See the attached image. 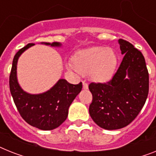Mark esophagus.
I'll list each match as a JSON object with an SVG mask.
<instances>
[{"label": "esophagus", "mask_w": 156, "mask_h": 156, "mask_svg": "<svg viewBox=\"0 0 156 156\" xmlns=\"http://www.w3.org/2000/svg\"><path fill=\"white\" fill-rule=\"evenodd\" d=\"M83 89H87V88H88V84L86 83L85 81H83Z\"/></svg>", "instance_id": "34e87169"}]
</instances>
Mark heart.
I'll return each instance as SVG.
<instances>
[{
  "label": "heart",
  "mask_w": 156,
  "mask_h": 156,
  "mask_svg": "<svg viewBox=\"0 0 156 156\" xmlns=\"http://www.w3.org/2000/svg\"><path fill=\"white\" fill-rule=\"evenodd\" d=\"M117 58L114 50L104 47H92L80 50L73 56L70 68L81 75H88L96 82H106L116 69Z\"/></svg>",
  "instance_id": "heart-1"
}]
</instances>
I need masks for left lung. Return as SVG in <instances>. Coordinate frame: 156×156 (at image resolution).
I'll return each mask as SVG.
<instances>
[{
	"instance_id": "obj_1",
	"label": "left lung",
	"mask_w": 156,
	"mask_h": 156,
	"mask_svg": "<svg viewBox=\"0 0 156 156\" xmlns=\"http://www.w3.org/2000/svg\"><path fill=\"white\" fill-rule=\"evenodd\" d=\"M119 44L124 56L115 75L106 83L88 85L92 94L90 115L107 130L119 129L132 123L144 105L149 91L148 71L142 52L123 39Z\"/></svg>"
}]
</instances>
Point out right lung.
<instances>
[{"mask_svg":"<svg viewBox=\"0 0 156 156\" xmlns=\"http://www.w3.org/2000/svg\"><path fill=\"white\" fill-rule=\"evenodd\" d=\"M59 47L58 42L44 43ZM34 44H28L14 56L9 76L10 92L16 108L23 119L33 127L41 130H52L67 119L69 108L82 89V83L72 84L60 79L50 90L37 95L27 93L20 87L16 78V64L19 56Z\"/></svg>","mask_w":156,"mask_h":156,"instance_id":"add662e5","label":"right lung"}]
</instances>
